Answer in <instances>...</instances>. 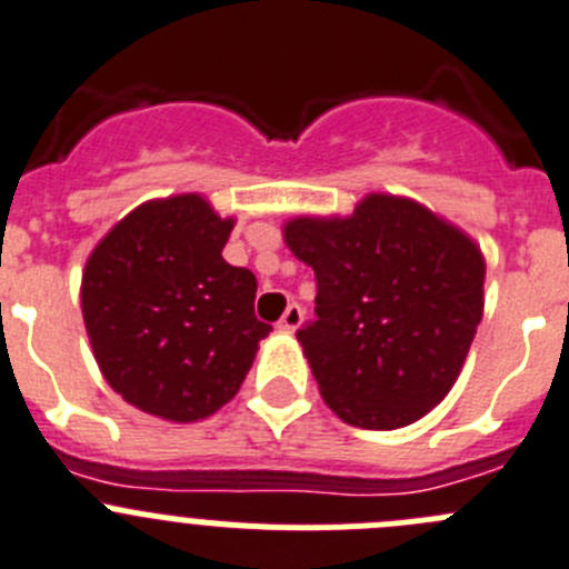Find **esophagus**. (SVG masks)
<instances>
[{"mask_svg":"<svg viewBox=\"0 0 569 569\" xmlns=\"http://www.w3.org/2000/svg\"><path fill=\"white\" fill-rule=\"evenodd\" d=\"M301 321H305V310H301L299 305H290L288 310H284V316H281L279 329L281 332H296V329L301 327Z\"/></svg>","mask_w":569,"mask_h":569,"instance_id":"1","label":"esophagus"}]
</instances>
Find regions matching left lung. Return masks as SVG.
<instances>
[{
	"instance_id": "left-lung-1",
	"label": "left lung",
	"mask_w": 569,
	"mask_h": 569,
	"mask_svg": "<svg viewBox=\"0 0 569 569\" xmlns=\"http://www.w3.org/2000/svg\"><path fill=\"white\" fill-rule=\"evenodd\" d=\"M316 270V321L296 332L323 402L362 430L419 421L456 386L483 318L480 246L416 200L371 192L346 218L284 223Z\"/></svg>"
}]
</instances>
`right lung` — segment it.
<instances>
[{
	"label": "right lung",
	"mask_w": 569,
	"mask_h": 569,
	"mask_svg": "<svg viewBox=\"0 0 569 569\" xmlns=\"http://www.w3.org/2000/svg\"><path fill=\"white\" fill-rule=\"evenodd\" d=\"M234 220L203 194L156 198L89 253L80 307L108 386L159 419H207L234 399L270 323L257 276L223 259Z\"/></svg>",
	"instance_id": "right-lung-1"
}]
</instances>
